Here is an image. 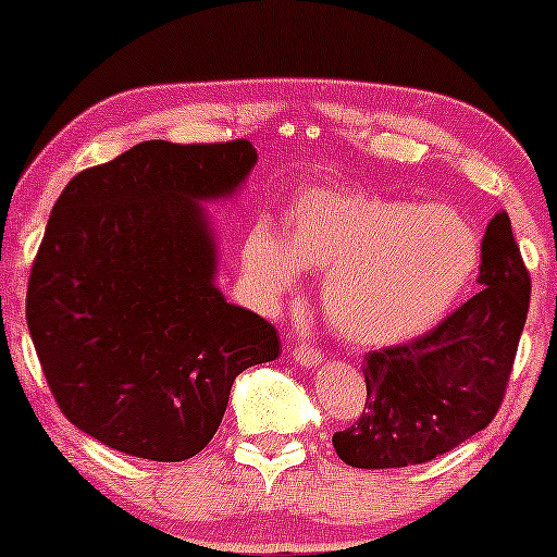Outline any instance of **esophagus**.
Segmentation results:
<instances>
[{"label":"esophagus","instance_id":"obj_1","mask_svg":"<svg viewBox=\"0 0 557 557\" xmlns=\"http://www.w3.org/2000/svg\"><path fill=\"white\" fill-rule=\"evenodd\" d=\"M293 359H296L300 367H306V369H314L317 363H322V359H324V354L322 350L317 348L314 343H296V348H293Z\"/></svg>","mask_w":557,"mask_h":557}]
</instances>
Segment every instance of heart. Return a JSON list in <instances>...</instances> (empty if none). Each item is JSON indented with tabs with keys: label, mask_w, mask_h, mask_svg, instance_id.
Returning <instances> with one entry per match:
<instances>
[{
	"label": "heart",
	"mask_w": 557,
	"mask_h": 557,
	"mask_svg": "<svg viewBox=\"0 0 557 557\" xmlns=\"http://www.w3.org/2000/svg\"><path fill=\"white\" fill-rule=\"evenodd\" d=\"M264 293L296 285L300 267L327 272L324 300L337 330L361 343H398L432 327L476 270L479 240L447 207H417L345 188H309L285 233L261 222L243 246Z\"/></svg>",
	"instance_id": "heart-1"
}]
</instances>
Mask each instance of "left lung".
I'll use <instances>...</instances> for the list:
<instances>
[{
    "instance_id": "obj_1",
    "label": "left lung",
    "mask_w": 557,
    "mask_h": 557,
    "mask_svg": "<svg viewBox=\"0 0 557 557\" xmlns=\"http://www.w3.org/2000/svg\"><path fill=\"white\" fill-rule=\"evenodd\" d=\"M482 285L437 327L367 354V406L332 434L354 469H403L453 450L495 419L529 314L532 277L510 216L497 212L482 240Z\"/></svg>"
}]
</instances>
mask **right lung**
Returning a JSON list of instances; mask_svg holds the SVG:
<instances>
[{
    "instance_id": "add662e5",
    "label": "right lung",
    "mask_w": 557,
    "mask_h": 557,
    "mask_svg": "<svg viewBox=\"0 0 557 557\" xmlns=\"http://www.w3.org/2000/svg\"><path fill=\"white\" fill-rule=\"evenodd\" d=\"M253 164L246 138L144 140L57 198L25 319L60 411L107 447L194 458L235 376L283 350L267 319L214 285V235L198 203L235 194Z\"/></svg>"
}]
</instances>
